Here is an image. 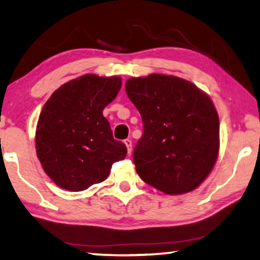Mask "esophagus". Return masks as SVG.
<instances>
[{
	"mask_svg": "<svg viewBox=\"0 0 260 260\" xmlns=\"http://www.w3.org/2000/svg\"><path fill=\"white\" fill-rule=\"evenodd\" d=\"M124 144L127 148V152H129V154H130L131 151H133V142H131V139H125Z\"/></svg>",
	"mask_w": 260,
	"mask_h": 260,
	"instance_id": "1",
	"label": "esophagus"
}]
</instances>
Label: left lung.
<instances>
[{
	"mask_svg": "<svg viewBox=\"0 0 260 260\" xmlns=\"http://www.w3.org/2000/svg\"><path fill=\"white\" fill-rule=\"evenodd\" d=\"M125 92L143 120L134 150L139 177L167 194L194 190L218 159L219 116L206 93L161 74L130 78Z\"/></svg>",
	"mask_w": 260,
	"mask_h": 260,
	"instance_id": "left-lung-1",
	"label": "left lung"
}]
</instances>
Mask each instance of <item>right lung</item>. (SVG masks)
Here are the masks:
<instances>
[{
    "instance_id": "right-lung-1",
    "label": "right lung",
    "mask_w": 260,
    "mask_h": 260,
    "mask_svg": "<svg viewBox=\"0 0 260 260\" xmlns=\"http://www.w3.org/2000/svg\"><path fill=\"white\" fill-rule=\"evenodd\" d=\"M122 86L121 77L84 75L62 85L44 106L36 148L45 173L59 188L83 191L108 177L126 156L102 110Z\"/></svg>"
}]
</instances>
